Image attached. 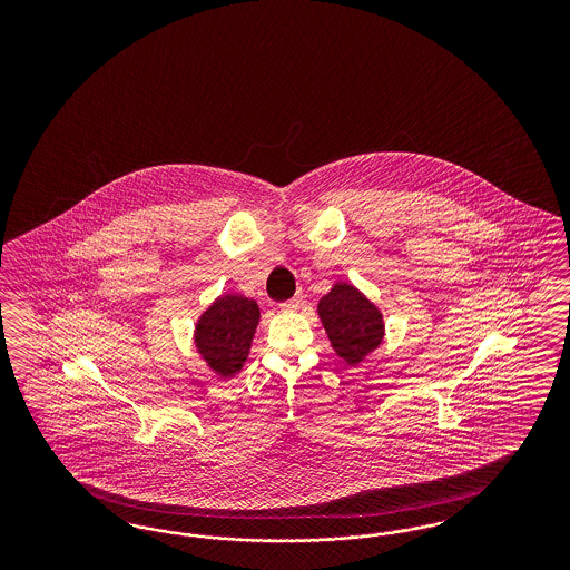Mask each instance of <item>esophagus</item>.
Here are the masks:
<instances>
[{"instance_id": "esophagus-1", "label": "esophagus", "mask_w": 570, "mask_h": 570, "mask_svg": "<svg viewBox=\"0 0 570 570\" xmlns=\"http://www.w3.org/2000/svg\"><path fill=\"white\" fill-rule=\"evenodd\" d=\"M301 305H303V296H301V294H296V296H293L291 301L282 303V305H279V311H284V313H291V311L298 309Z\"/></svg>"}]
</instances>
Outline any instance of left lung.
Wrapping results in <instances>:
<instances>
[{
	"label": "left lung",
	"instance_id": "1",
	"mask_svg": "<svg viewBox=\"0 0 570 570\" xmlns=\"http://www.w3.org/2000/svg\"><path fill=\"white\" fill-rule=\"evenodd\" d=\"M317 315L334 353L348 365H360L382 345L386 334L379 305L343 279H336L330 293L320 298Z\"/></svg>",
	"mask_w": 570,
	"mask_h": 570
}]
</instances>
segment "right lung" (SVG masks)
<instances>
[{"instance_id":"obj_1","label":"right lung","mask_w":570,"mask_h":570,"mask_svg":"<svg viewBox=\"0 0 570 570\" xmlns=\"http://www.w3.org/2000/svg\"><path fill=\"white\" fill-rule=\"evenodd\" d=\"M257 301L244 294L217 296L194 324V346L208 370L219 379H234L250 355L259 326Z\"/></svg>"}]
</instances>
